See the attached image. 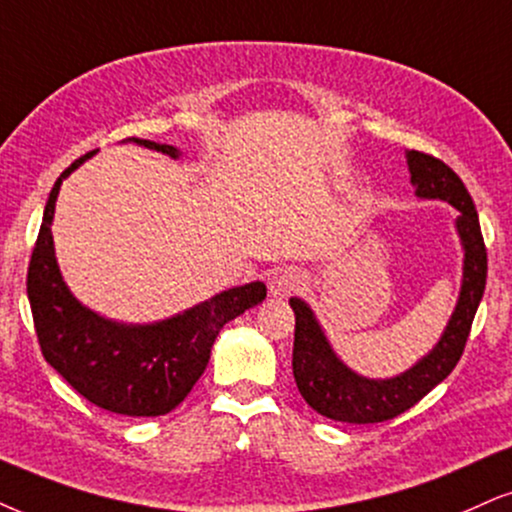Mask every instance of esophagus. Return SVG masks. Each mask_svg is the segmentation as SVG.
Wrapping results in <instances>:
<instances>
[{
  "label": "esophagus",
  "mask_w": 512,
  "mask_h": 512,
  "mask_svg": "<svg viewBox=\"0 0 512 512\" xmlns=\"http://www.w3.org/2000/svg\"><path fill=\"white\" fill-rule=\"evenodd\" d=\"M301 285H304V275H301V270L285 266L275 270L268 282V289H270V296H289L294 294Z\"/></svg>",
  "instance_id": "1"
}]
</instances>
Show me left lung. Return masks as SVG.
Returning <instances> with one entry per match:
<instances>
[{
    "mask_svg": "<svg viewBox=\"0 0 512 512\" xmlns=\"http://www.w3.org/2000/svg\"><path fill=\"white\" fill-rule=\"evenodd\" d=\"M406 159L415 194L420 199L449 201L460 213L456 230L465 258L456 311L437 346L413 368L389 380H370L339 361L327 342L323 327L315 320L311 306L296 296L289 299V306L296 315L292 353L296 387L308 406L330 420L351 422V425L391 420L403 410L413 408L422 396L444 382L463 356L472 320H475L484 285H487V249H484L475 204L463 180L444 161L422 151H408Z\"/></svg>",
    "mask_w": 512,
    "mask_h": 512,
    "instance_id": "1",
    "label": "left lung"
}]
</instances>
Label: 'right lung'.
<instances>
[{
    "label": "right lung",
    "instance_id": "add662e5",
    "mask_svg": "<svg viewBox=\"0 0 512 512\" xmlns=\"http://www.w3.org/2000/svg\"><path fill=\"white\" fill-rule=\"evenodd\" d=\"M140 147L178 159L180 149L130 137ZM90 154L73 161L49 192L28 268V299L42 356L94 406L130 418L166 415L206 370L225 323L266 299L263 282L232 287L185 313L151 325H125L82 306L63 282L54 256L52 220L61 182Z\"/></svg>",
    "mask_w": 512,
    "mask_h": 512
}]
</instances>
